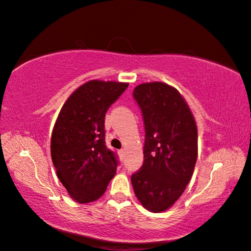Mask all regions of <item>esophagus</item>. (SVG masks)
<instances>
[{"label": "esophagus", "instance_id": "1", "mask_svg": "<svg viewBox=\"0 0 251 251\" xmlns=\"http://www.w3.org/2000/svg\"><path fill=\"white\" fill-rule=\"evenodd\" d=\"M118 153H119V156H121V157H124V154H125V150H124V149L119 150V151H118Z\"/></svg>", "mask_w": 251, "mask_h": 251}]
</instances>
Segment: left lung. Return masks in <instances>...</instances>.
I'll return each mask as SVG.
<instances>
[{
	"instance_id": "1",
	"label": "left lung",
	"mask_w": 251,
	"mask_h": 251,
	"mask_svg": "<svg viewBox=\"0 0 251 251\" xmlns=\"http://www.w3.org/2000/svg\"><path fill=\"white\" fill-rule=\"evenodd\" d=\"M142 112L144 160L130 176L144 208L160 213L172 207L192 177L198 156V130L190 109L174 87L144 83L133 91Z\"/></svg>"
}]
</instances>
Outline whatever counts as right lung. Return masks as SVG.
I'll return each mask as SVG.
<instances>
[{"instance_id": "right-lung-1", "label": "right lung", "mask_w": 251, "mask_h": 251, "mask_svg": "<svg viewBox=\"0 0 251 251\" xmlns=\"http://www.w3.org/2000/svg\"><path fill=\"white\" fill-rule=\"evenodd\" d=\"M127 83L90 80L68 98L51 137L56 175L79 203L99 199L116 174L117 156L105 146L104 116Z\"/></svg>"}]
</instances>
